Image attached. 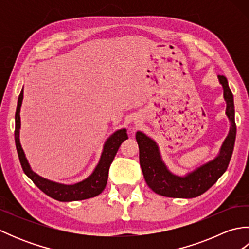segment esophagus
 Segmentation results:
<instances>
[{
    "label": "esophagus",
    "instance_id": "34e87169",
    "mask_svg": "<svg viewBox=\"0 0 249 249\" xmlns=\"http://www.w3.org/2000/svg\"><path fill=\"white\" fill-rule=\"evenodd\" d=\"M135 123H136V124L139 123V120H135Z\"/></svg>",
    "mask_w": 249,
    "mask_h": 249
}]
</instances>
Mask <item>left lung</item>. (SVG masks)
Wrapping results in <instances>:
<instances>
[{
	"instance_id": "1",
	"label": "left lung",
	"mask_w": 249,
	"mask_h": 249,
	"mask_svg": "<svg viewBox=\"0 0 249 249\" xmlns=\"http://www.w3.org/2000/svg\"><path fill=\"white\" fill-rule=\"evenodd\" d=\"M224 89L227 108L226 115L230 122V129L220 146L219 153L213 160L206 161L185 176L169 170L162 161L156 142L141 131H137L136 140L139 146V160L145 182L153 192L170 198H195L202 195L217 182L226 172L233 152L236 126L234 121L233 95L225 76H218Z\"/></svg>"
}]
</instances>
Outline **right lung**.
Here are the masks:
<instances>
[{"label": "right lung", "instance_id": "right-lung-1", "mask_svg": "<svg viewBox=\"0 0 249 249\" xmlns=\"http://www.w3.org/2000/svg\"><path fill=\"white\" fill-rule=\"evenodd\" d=\"M22 100L23 89H21V93L18 97L17 110H16L15 115V142L16 147H17L21 167H22L24 173L29 177V178L33 181V183L41 190V192L45 193L51 198H53L57 201H61V202L84 200L98 196L106 187V184H107L108 181V172L110 165L111 162L113 161V158L116 154V152H118L121 143L124 140L128 139L127 130H126V128H122L114 131V133L109 136V138L105 141L102 155H100L97 166L95 167L93 172L89 174L88 178L75 184L57 183L54 181H51V179L45 178L35 173L32 170L30 163L28 160H26L24 151L20 143V109L21 105H22Z\"/></svg>", "mask_w": 249, "mask_h": 249}]
</instances>
